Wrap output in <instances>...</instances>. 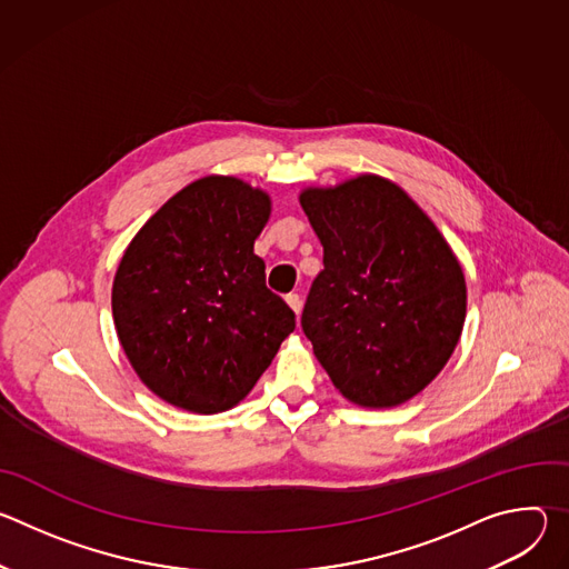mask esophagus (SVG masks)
Wrapping results in <instances>:
<instances>
[{
    "label": "esophagus",
    "instance_id": "obj_1",
    "mask_svg": "<svg viewBox=\"0 0 569 569\" xmlns=\"http://www.w3.org/2000/svg\"><path fill=\"white\" fill-rule=\"evenodd\" d=\"M286 301H288V306L295 310V315H299V312H301V297H299L297 292L286 295Z\"/></svg>",
    "mask_w": 569,
    "mask_h": 569
}]
</instances>
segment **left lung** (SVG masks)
Listing matches in <instances>:
<instances>
[{
    "label": "left lung",
    "instance_id": "8db88e82",
    "mask_svg": "<svg viewBox=\"0 0 569 569\" xmlns=\"http://www.w3.org/2000/svg\"><path fill=\"white\" fill-rule=\"evenodd\" d=\"M321 248L301 312L333 385L365 408H393L450 360L466 319L459 261L396 184L360 176L299 198Z\"/></svg>",
    "mask_w": 569,
    "mask_h": 569
}]
</instances>
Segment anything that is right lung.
Segmentation results:
<instances>
[{
    "mask_svg": "<svg viewBox=\"0 0 569 569\" xmlns=\"http://www.w3.org/2000/svg\"><path fill=\"white\" fill-rule=\"evenodd\" d=\"M268 216L263 191L202 178L141 227L119 263L117 336L146 387L176 408H233L295 331L254 254Z\"/></svg>",
    "mask_w": 569,
    "mask_h": 569,
    "instance_id": "right-lung-1",
    "label": "right lung"
}]
</instances>
